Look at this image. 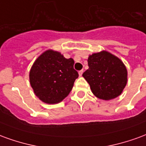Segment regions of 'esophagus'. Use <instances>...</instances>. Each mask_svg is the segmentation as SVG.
Instances as JSON below:
<instances>
[{"label":"esophagus","mask_w":146,"mask_h":146,"mask_svg":"<svg viewBox=\"0 0 146 146\" xmlns=\"http://www.w3.org/2000/svg\"><path fill=\"white\" fill-rule=\"evenodd\" d=\"M83 73H84V70H80V71H79V73H79V76H82V74H83Z\"/></svg>","instance_id":"34e87169"}]
</instances>
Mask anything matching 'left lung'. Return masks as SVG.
Segmentation results:
<instances>
[{
    "instance_id": "1",
    "label": "left lung",
    "mask_w": 146,
    "mask_h": 146,
    "mask_svg": "<svg viewBox=\"0 0 146 146\" xmlns=\"http://www.w3.org/2000/svg\"><path fill=\"white\" fill-rule=\"evenodd\" d=\"M88 63V70L82 76L97 98L108 101L121 95L127 82V70L119 58L103 50L90 54Z\"/></svg>"
}]
</instances>
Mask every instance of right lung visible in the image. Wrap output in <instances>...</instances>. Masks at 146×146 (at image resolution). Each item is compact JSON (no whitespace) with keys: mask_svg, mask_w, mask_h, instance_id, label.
I'll list each match as a JSON object with an SVG mask.
<instances>
[{"mask_svg":"<svg viewBox=\"0 0 146 146\" xmlns=\"http://www.w3.org/2000/svg\"><path fill=\"white\" fill-rule=\"evenodd\" d=\"M73 58L48 49L37 57L30 70V83L36 97L47 104H57L68 96L78 73Z\"/></svg>","mask_w":146,"mask_h":146,"instance_id":"obj_1","label":"right lung"}]
</instances>
